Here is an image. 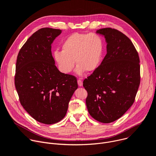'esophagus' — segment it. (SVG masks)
<instances>
[{"instance_id":"34e87169","label":"esophagus","mask_w":156,"mask_h":156,"mask_svg":"<svg viewBox=\"0 0 156 156\" xmlns=\"http://www.w3.org/2000/svg\"><path fill=\"white\" fill-rule=\"evenodd\" d=\"M77 83H78V85L79 86V87H82V85H83V83H82V81L80 79H79L77 80Z\"/></svg>"}]
</instances>
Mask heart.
<instances>
[{"instance_id": "heart-1", "label": "heart", "mask_w": 156, "mask_h": 156, "mask_svg": "<svg viewBox=\"0 0 156 156\" xmlns=\"http://www.w3.org/2000/svg\"><path fill=\"white\" fill-rule=\"evenodd\" d=\"M103 53L104 41L98 34L74 33L64 40L62 51L54 52L53 56L61 73H70L76 62V73L81 76L86 71L92 73L97 70Z\"/></svg>"}]
</instances>
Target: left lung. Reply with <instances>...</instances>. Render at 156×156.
Returning a JSON list of instances; mask_svg holds the SVG:
<instances>
[{
    "instance_id": "left-lung-1",
    "label": "left lung",
    "mask_w": 156,
    "mask_h": 156,
    "mask_svg": "<svg viewBox=\"0 0 156 156\" xmlns=\"http://www.w3.org/2000/svg\"><path fill=\"white\" fill-rule=\"evenodd\" d=\"M107 43V55L83 86L87 91L86 105L92 118L109 123L131 107L140 84V58L131 41L111 28L97 30Z\"/></svg>"
}]
</instances>
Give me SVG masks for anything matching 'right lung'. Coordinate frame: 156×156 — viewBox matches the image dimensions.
I'll return each instance as SVG.
<instances>
[{"instance_id": "1", "label": "right lung", "mask_w": 156, "mask_h": 156, "mask_svg": "<svg viewBox=\"0 0 156 156\" xmlns=\"http://www.w3.org/2000/svg\"><path fill=\"white\" fill-rule=\"evenodd\" d=\"M61 32L43 28L34 33L20 49L16 63L15 85L21 105L46 125L64 118L78 87L76 78L61 73L52 56L51 44Z\"/></svg>"}]
</instances>
